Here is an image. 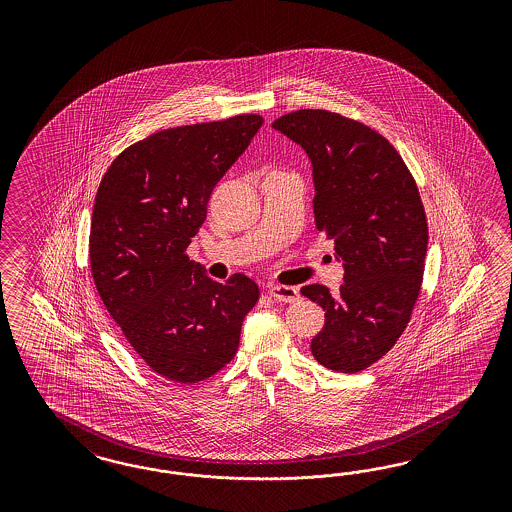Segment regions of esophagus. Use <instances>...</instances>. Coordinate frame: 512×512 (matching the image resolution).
Here are the masks:
<instances>
[{
    "instance_id": "obj_1",
    "label": "esophagus",
    "mask_w": 512,
    "mask_h": 512,
    "mask_svg": "<svg viewBox=\"0 0 512 512\" xmlns=\"http://www.w3.org/2000/svg\"><path fill=\"white\" fill-rule=\"evenodd\" d=\"M270 296H272L274 300H279V302H296L300 293H298L296 287L274 285V287H270Z\"/></svg>"
}]
</instances>
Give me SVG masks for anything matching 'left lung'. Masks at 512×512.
<instances>
[{
	"label": "left lung",
	"instance_id": "obj_1",
	"mask_svg": "<svg viewBox=\"0 0 512 512\" xmlns=\"http://www.w3.org/2000/svg\"><path fill=\"white\" fill-rule=\"evenodd\" d=\"M272 127L310 157L315 225L345 270L338 295L319 283L300 289L325 310L311 353L328 370L362 372L394 347L419 298L428 249L419 187L383 135L338 112L295 110Z\"/></svg>",
	"mask_w": 512,
	"mask_h": 512
}]
</instances>
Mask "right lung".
Returning <instances> with one entry per match:
<instances>
[{
	"mask_svg": "<svg viewBox=\"0 0 512 512\" xmlns=\"http://www.w3.org/2000/svg\"><path fill=\"white\" fill-rule=\"evenodd\" d=\"M259 114L157 131L118 155L93 204L92 276L139 357L174 383L212 377L233 360L259 287L219 283L189 261L210 195L263 125Z\"/></svg>",
	"mask_w": 512,
	"mask_h": 512,
	"instance_id": "right-lung-1",
	"label": "right lung"
}]
</instances>
